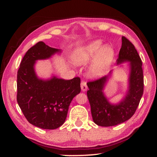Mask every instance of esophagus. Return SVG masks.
Returning <instances> with one entry per match:
<instances>
[{"mask_svg": "<svg viewBox=\"0 0 157 157\" xmlns=\"http://www.w3.org/2000/svg\"><path fill=\"white\" fill-rule=\"evenodd\" d=\"M81 90H82L83 91H86L87 89H88L86 82H85V81H81Z\"/></svg>", "mask_w": 157, "mask_h": 157, "instance_id": "obj_1", "label": "esophagus"}]
</instances>
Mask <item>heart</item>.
I'll return each mask as SVG.
<instances>
[{"mask_svg": "<svg viewBox=\"0 0 157 157\" xmlns=\"http://www.w3.org/2000/svg\"><path fill=\"white\" fill-rule=\"evenodd\" d=\"M115 57V49L110 45H104L102 40H95L78 47L73 54L76 65H85L92 61L88 72L92 78H101L110 71Z\"/></svg>", "mask_w": 157, "mask_h": 157, "instance_id": "b5f03b06", "label": "heart"}]
</instances>
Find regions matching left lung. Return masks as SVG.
Returning a JSON list of instances; mask_svg holds the SVG:
<instances>
[{"label": "left lung", "mask_w": 157, "mask_h": 157, "mask_svg": "<svg viewBox=\"0 0 157 157\" xmlns=\"http://www.w3.org/2000/svg\"><path fill=\"white\" fill-rule=\"evenodd\" d=\"M122 44L117 65L128 62L129 75L126 96L117 104L109 101L104 90L112 75L87 83V96L91 106L94 122L98 126H112L127 121L134 114L144 92L142 62L134 45L122 36Z\"/></svg>", "instance_id": "8db88e82"}]
</instances>
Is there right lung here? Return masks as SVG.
<instances>
[{"instance_id": "1", "label": "right lung", "mask_w": 157, "mask_h": 157, "mask_svg": "<svg viewBox=\"0 0 157 157\" xmlns=\"http://www.w3.org/2000/svg\"><path fill=\"white\" fill-rule=\"evenodd\" d=\"M61 52L40 41L31 47L21 62L17 74V101L30 124L55 129L63 125L73 98L81 92V79L38 78L35 71L38 60L50 59Z\"/></svg>"}]
</instances>
